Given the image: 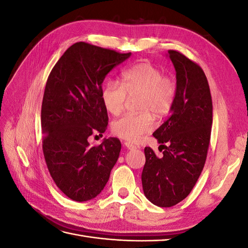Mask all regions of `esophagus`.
<instances>
[{
	"instance_id": "1",
	"label": "esophagus",
	"mask_w": 248,
	"mask_h": 248,
	"mask_svg": "<svg viewBox=\"0 0 248 248\" xmlns=\"http://www.w3.org/2000/svg\"><path fill=\"white\" fill-rule=\"evenodd\" d=\"M124 145H125V147H126L127 149H129V150L134 149V148H137L136 146H134L133 144H131V142H129V141H125V142H124Z\"/></svg>"
}]
</instances>
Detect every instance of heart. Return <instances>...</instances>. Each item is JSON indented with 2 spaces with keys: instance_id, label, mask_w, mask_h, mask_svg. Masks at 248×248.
<instances>
[{
  "instance_id": "b5f03b06",
  "label": "heart",
  "mask_w": 248,
  "mask_h": 248,
  "mask_svg": "<svg viewBox=\"0 0 248 248\" xmlns=\"http://www.w3.org/2000/svg\"><path fill=\"white\" fill-rule=\"evenodd\" d=\"M178 87L171 77L151 63L141 62L125 69L121 74V85L118 81H107L101 90L104 108L111 115H119L124 108L127 96L138 95V114H127L115 120L111 131L115 136L131 141L153 128V116L168 115L174 108Z\"/></svg>"
}]
</instances>
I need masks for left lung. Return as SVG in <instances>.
<instances>
[{"label": "left lung", "instance_id": "obj_1", "mask_svg": "<svg viewBox=\"0 0 248 248\" xmlns=\"http://www.w3.org/2000/svg\"><path fill=\"white\" fill-rule=\"evenodd\" d=\"M168 52L176 69L177 98L170 116L153 133L162 155L146 147L141 172L146 198L164 208L183 201L196 185L207 158L213 110L205 72L180 51Z\"/></svg>", "mask_w": 248, "mask_h": 248}]
</instances>
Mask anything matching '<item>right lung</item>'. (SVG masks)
I'll return each instance as SVG.
<instances>
[{
    "label": "right lung",
    "mask_w": 248,
    "mask_h": 248,
    "mask_svg": "<svg viewBox=\"0 0 248 248\" xmlns=\"http://www.w3.org/2000/svg\"><path fill=\"white\" fill-rule=\"evenodd\" d=\"M130 55L77 42L47 78L41 107L43 155L56 185L73 201L98 196L119 158V139H106L98 146H90L88 139L94 134L102 137L107 130L102 82Z\"/></svg>",
    "instance_id": "add662e5"
}]
</instances>
